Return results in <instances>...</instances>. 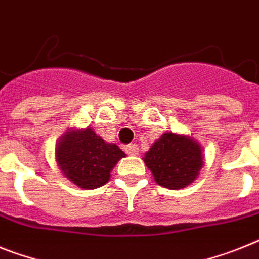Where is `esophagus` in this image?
<instances>
[{
	"label": "esophagus",
	"instance_id": "1",
	"mask_svg": "<svg viewBox=\"0 0 259 259\" xmlns=\"http://www.w3.org/2000/svg\"><path fill=\"white\" fill-rule=\"evenodd\" d=\"M125 150L129 155H138V153H140V147H138V145H136V143H132L129 146H126Z\"/></svg>",
	"mask_w": 259,
	"mask_h": 259
}]
</instances>
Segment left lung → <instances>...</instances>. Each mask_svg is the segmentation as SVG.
<instances>
[{"instance_id":"obj_1","label":"left lung","mask_w":259,"mask_h":259,"mask_svg":"<svg viewBox=\"0 0 259 259\" xmlns=\"http://www.w3.org/2000/svg\"><path fill=\"white\" fill-rule=\"evenodd\" d=\"M143 162L159 186L180 190L199 175L204 166L203 149L192 137L167 132L153 143Z\"/></svg>"}]
</instances>
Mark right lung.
<instances>
[{"label": "right lung", "mask_w": 259, "mask_h": 259, "mask_svg": "<svg viewBox=\"0 0 259 259\" xmlns=\"http://www.w3.org/2000/svg\"><path fill=\"white\" fill-rule=\"evenodd\" d=\"M58 166L73 184L92 190L109 180L112 168L126 155L114 143H106L95 130L68 129L56 145Z\"/></svg>", "instance_id": "add662e5"}]
</instances>
